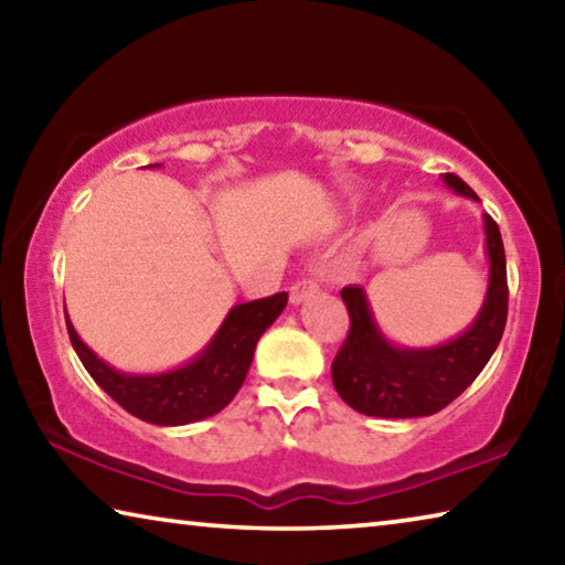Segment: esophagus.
Segmentation results:
<instances>
[{
    "mask_svg": "<svg viewBox=\"0 0 565 565\" xmlns=\"http://www.w3.org/2000/svg\"><path fill=\"white\" fill-rule=\"evenodd\" d=\"M317 294H319V284L317 281H313V279H301V281L291 284L289 299H291V303H303V301H309L311 296H317Z\"/></svg>",
    "mask_w": 565,
    "mask_h": 565,
    "instance_id": "1",
    "label": "esophagus"
}]
</instances>
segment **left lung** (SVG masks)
<instances>
[{
    "label": "left lung",
    "instance_id": "1",
    "mask_svg": "<svg viewBox=\"0 0 565 565\" xmlns=\"http://www.w3.org/2000/svg\"><path fill=\"white\" fill-rule=\"evenodd\" d=\"M444 184L456 194L476 199V191L456 174H444ZM489 289L478 317L456 339L428 349H406L381 333L366 291L351 284L341 289L349 309V337L331 363L337 394L363 416L418 418L446 408L473 384L493 356L509 317L505 252L499 224L483 214Z\"/></svg>",
    "mask_w": 565,
    "mask_h": 565
}]
</instances>
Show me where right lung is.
Instances as JSON below:
<instances>
[{
    "label": "right lung",
    "instance_id": "right-lung-1",
    "mask_svg": "<svg viewBox=\"0 0 565 565\" xmlns=\"http://www.w3.org/2000/svg\"><path fill=\"white\" fill-rule=\"evenodd\" d=\"M286 301L289 294L281 291L266 299L236 303L214 339L194 359L161 374H124L109 366L79 339L70 317H64L76 356L124 411L147 424L184 426L214 416L232 404L254 361L256 341L279 319Z\"/></svg>",
    "mask_w": 565,
    "mask_h": 565
}]
</instances>
